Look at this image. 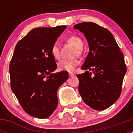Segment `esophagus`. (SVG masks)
Wrapping results in <instances>:
<instances>
[{"instance_id": "esophagus-1", "label": "esophagus", "mask_w": 133, "mask_h": 133, "mask_svg": "<svg viewBox=\"0 0 133 133\" xmlns=\"http://www.w3.org/2000/svg\"><path fill=\"white\" fill-rule=\"evenodd\" d=\"M74 75H75V74L74 73H69V76H70V77H72V76H74Z\"/></svg>"}]
</instances>
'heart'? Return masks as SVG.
<instances>
[{"instance_id":"1","label":"heart","mask_w":133,"mask_h":133,"mask_svg":"<svg viewBox=\"0 0 133 133\" xmlns=\"http://www.w3.org/2000/svg\"><path fill=\"white\" fill-rule=\"evenodd\" d=\"M69 44H72L76 49V53L80 55L81 52V49L83 46V42L80 37L77 36H70L66 39ZM50 53L55 59L58 60L61 57L60 49L58 45L55 43L52 45L50 49ZM78 64V61L76 59L73 60H62L58 63V68L60 70H64L71 72L75 70V68Z\"/></svg>"}]
</instances>
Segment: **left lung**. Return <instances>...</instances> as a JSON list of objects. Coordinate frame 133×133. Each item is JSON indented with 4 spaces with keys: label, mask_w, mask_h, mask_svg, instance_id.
<instances>
[{
    "label": "left lung",
    "mask_w": 133,
    "mask_h": 133,
    "mask_svg": "<svg viewBox=\"0 0 133 133\" xmlns=\"http://www.w3.org/2000/svg\"><path fill=\"white\" fill-rule=\"evenodd\" d=\"M74 28L84 33L90 49L81 67L87 71L77 75L80 95L94 110L107 109L121 94L127 72L123 52L112 33L104 27L84 22Z\"/></svg>",
    "instance_id": "left-lung-1"
}]
</instances>
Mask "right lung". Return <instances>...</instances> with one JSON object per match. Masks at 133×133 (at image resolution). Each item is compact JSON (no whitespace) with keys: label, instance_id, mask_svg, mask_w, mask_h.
<instances>
[{"label":"right lung","instance_id":"obj_1","mask_svg":"<svg viewBox=\"0 0 133 133\" xmlns=\"http://www.w3.org/2000/svg\"><path fill=\"white\" fill-rule=\"evenodd\" d=\"M66 26L36 28L20 40L9 65L10 87L22 108L34 117L45 118L58 104L57 90L69 78L56 69L50 49Z\"/></svg>","mask_w":133,"mask_h":133}]
</instances>
